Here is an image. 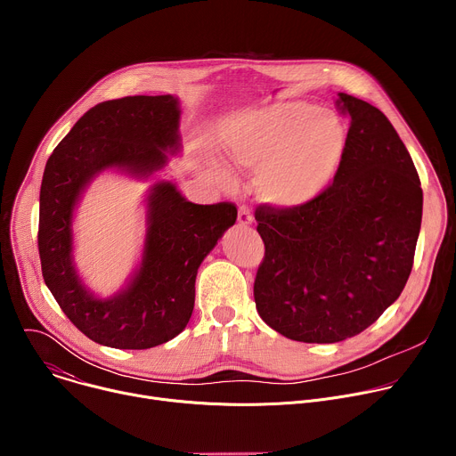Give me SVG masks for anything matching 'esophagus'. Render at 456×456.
Listing matches in <instances>:
<instances>
[{"instance_id":"1","label":"esophagus","mask_w":456,"mask_h":456,"mask_svg":"<svg viewBox=\"0 0 456 456\" xmlns=\"http://www.w3.org/2000/svg\"><path fill=\"white\" fill-rule=\"evenodd\" d=\"M252 222H254L252 213L248 211V208L241 206V208L238 209V224H240V225H250Z\"/></svg>"}]
</instances>
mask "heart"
I'll use <instances>...</instances> for the list:
<instances>
[{
    "mask_svg": "<svg viewBox=\"0 0 456 456\" xmlns=\"http://www.w3.org/2000/svg\"><path fill=\"white\" fill-rule=\"evenodd\" d=\"M225 166L256 173L257 197L280 211L301 209L330 187L348 142L343 118L305 101L236 111L216 126ZM209 162L211 176L234 187L232 173Z\"/></svg>",
    "mask_w": 456,
    "mask_h": 456,
    "instance_id": "heart-1",
    "label": "heart"
}]
</instances>
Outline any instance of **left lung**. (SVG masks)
Here are the masks:
<instances>
[{
    "label": "left lung",
    "instance_id": "left-lung-1",
    "mask_svg": "<svg viewBox=\"0 0 456 456\" xmlns=\"http://www.w3.org/2000/svg\"><path fill=\"white\" fill-rule=\"evenodd\" d=\"M338 95L350 129L334 183L301 209H256L265 243L257 314L301 343L354 338L394 305L422 222L420 180L392 122L366 101Z\"/></svg>",
    "mask_w": 456,
    "mask_h": 456
}]
</instances>
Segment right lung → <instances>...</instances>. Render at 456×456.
<instances>
[{
    "label": "right lung",
    "instance_id": "1",
    "mask_svg": "<svg viewBox=\"0 0 456 456\" xmlns=\"http://www.w3.org/2000/svg\"><path fill=\"white\" fill-rule=\"evenodd\" d=\"M180 101L135 95L88 110L50 155L39 192V257L52 296L92 341L146 350L176 338L194 306L204 257L234 225V204L189 202L173 182L146 191L141 262L124 289L97 296L74 262V215L86 187L104 171L148 180L182 151Z\"/></svg>",
    "mask_w": 456,
    "mask_h": 456
}]
</instances>
